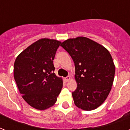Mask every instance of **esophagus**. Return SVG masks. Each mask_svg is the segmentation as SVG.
Wrapping results in <instances>:
<instances>
[{"label":"esophagus","mask_w":130,"mask_h":130,"mask_svg":"<svg viewBox=\"0 0 130 130\" xmlns=\"http://www.w3.org/2000/svg\"><path fill=\"white\" fill-rule=\"evenodd\" d=\"M70 79H71V77H70V75H68V76H67V77H65V80H66V82H68Z\"/></svg>","instance_id":"obj_1"}]
</instances>
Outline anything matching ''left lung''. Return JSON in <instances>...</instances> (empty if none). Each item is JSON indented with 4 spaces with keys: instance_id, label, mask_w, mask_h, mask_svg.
I'll list each match as a JSON object with an SVG mask.
<instances>
[{
    "instance_id": "obj_1",
    "label": "left lung",
    "mask_w": 130,
    "mask_h": 130,
    "mask_svg": "<svg viewBox=\"0 0 130 130\" xmlns=\"http://www.w3.org/2000/svg\"><path fill=\"white\" fill-rule=\"evenodd\" d=\"M61 46L75 64L77 86L72 92L75 105L85 111L96 109L106 100L113 85L115 67L111 54L86 37L68 39Z\"/></svg>"
}]
</instances>
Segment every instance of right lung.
I'll use <instances>...</instances> for the list:
<instances>
[{
    "mask_svg": "<svg viewBox=\"0 0 130 130\" xmlns=\"http://www.w3.org/2000/svg\"><path fill=\"white\" fill-rule=\"evenodd\" d=\"M61 42L42 38L31 44L15 59L14 78L22 97L39 110L52 107L63 87L54 73L53 60Z\"/></svg>",
    "mask_w": 130,
    "mask_h": 130,
    "instance_id": "1",
    "label": "right lung"
}]
</instances>
